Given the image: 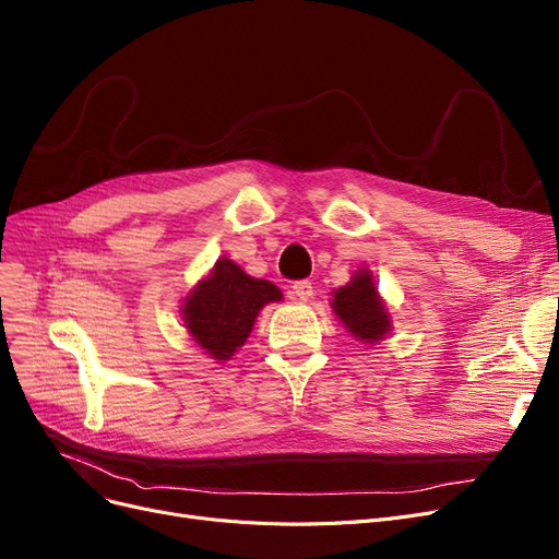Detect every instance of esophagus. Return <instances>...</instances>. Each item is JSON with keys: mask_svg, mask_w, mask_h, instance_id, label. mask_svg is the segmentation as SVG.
<instances>
[{"mask_svg": "<svg viewBox=\"0 0 559 559\" xmlns=\"http://www.w3.org/2000/svg\"><path fill=\"white\" fill-rule=\"evenodd\" d=\"M293 297L299 301L312 299V283L310 281H295L293 283Z\"/></svg>", "mask_w": 559, "mask_h": 559, "instance_id": "1", "label": "esophagus"}]
</instances>
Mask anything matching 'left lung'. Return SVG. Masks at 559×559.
I'll use <instances>...</instances> for the list:
<instances>
[{
    "mask_svg": "<svg viewBox=\"0 0 559 559\" xmlns=\"http://www.w3.org/2000/svg\"><path fill=\"white\" fill-rule=\"evenodd\" d=\"M331 306L343 324L366 343H377L391 329L370 272H358L354 281L335 289Z\"/></svg>",
    "mask_w": 559,
    "mask_h": 559,
    "instance_id": "8db88e82",
    "label": "left lung"
}]
</instances>
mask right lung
Instances as JSON below:
<instances>
[{"mask_svg":"<svg viewBox=\"0 0 559 559\" xmlns=\"http://www.w3.org/2000/svg\"><path fill=\"white\" fill-rule=\"evenodd\" d=\"M281 301V289L245 274L230 260H219L185 301V322L193 340L216 360H226L247 343L264 304Z\"/></svg>","mask_w":559,"mask_h":559,"instance_id":"add662e5","label":"right lung"}]
</instances>
